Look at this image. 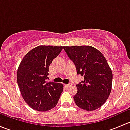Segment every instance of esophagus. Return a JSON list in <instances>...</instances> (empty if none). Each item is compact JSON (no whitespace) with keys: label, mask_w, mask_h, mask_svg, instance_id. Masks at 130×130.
I'll return each mask as SVG.
<instances>
[{"label":"esophagus","mask_w":130,"mask_h":130,"mask_svg":"<svg viewBox=\"0 0 130 130\" xmlns=\"http://www.w3.org/2000/svg\"><path fill=\"white\" fill-rule=\"evenodd\" d=\"M72 86V84H64V86H65V87H70V86Z\"/></svg>","instance_id":"obj_1"}]
</instances>
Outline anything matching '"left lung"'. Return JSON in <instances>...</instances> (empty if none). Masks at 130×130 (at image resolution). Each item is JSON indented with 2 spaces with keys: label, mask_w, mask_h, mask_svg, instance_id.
<instances>
[{
  "label": "left lung",
  "mask_w": 130,
  "mask_h": 130,
  "mask_svg": "<svg viewBox=\"0 0 130 130\" xmlns=\"http://www.w3.org/2000/svg\"><path fill=\"white\" fill-rule=\"evenodd\" d=\"M63 49L74 63L77 74L84 76V80L76 85L75 103L87 111L97 109L104 104L111 91L112 73L107 60L90 46H63Z\"/></svg>",
  "instance_id": "1"
}]
</instances>
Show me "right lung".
Returning <instances> with one entry per match:
<instances>
[{"instance_id":"obj_1","label":"right lung","mask_w":130,"mask_h":130,"mask_svg":"<svg viewBox=\"0 0 130 130\" xmlns=\"http://www.w3.org/2000/svg\"><path fill=\"white\" fill-rule=\"evenodd\" d=\"M62 46L41 45L28 52L21 61L17 81L23 98L30 107L47 111L57 106L63 90L61 84L46 82L49 66Z\"/></svg>"}]
</instances>
